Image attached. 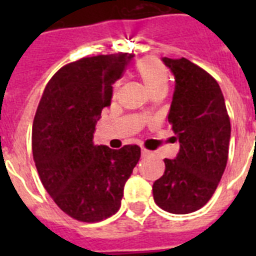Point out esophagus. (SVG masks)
<instances>
[{"instance_id": "obj_1", "label": "esophagus", "mask_w": 256, "mask_h": 256, "mask_svg": "<svg viewBox=\"0 0 256 256\" xmlns=\"http://www.w3.org/2000/svg\"><path fill=\"white\" fill-rule=\"evenodd\" d=\"M141 154H142V156H144V158H148V156L152 155V151H150V150H148V148H142Z\"/></svg>"}]
</instances>
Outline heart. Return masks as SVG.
<instances>
[{
	"mask_svg": "<svg viewBox=\"0 0 256 256\" xmlns=\"http://www.w3.org/2000/svg\"><path fill=\"white\" fill-rule=\"evenodd\" d=\"M136 76L141 79L150 94L156 91L168 90L169 73L168 69L159 58L148 56L137 61L134 65ZM116 94V88L114 90V96Z\"/></svg>",
	"mask_w": 256,
	"mask_h": 256,
	"instance_id": "obj_1",
	"label": "heart"
}]
</instances>
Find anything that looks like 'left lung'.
Masks as SVG:
<instances>
[{
    "label": "left lung",
    "instance_id": "1",
    "mask_svg": "<svg viewBox=\"0 0 256 256\" xmlns=\"http://www.w3.org/2000/svg\"><path fill=\"white\" fill-rule=\"evenodd\" d=\"M176 78L168 122L180 152L165 159L154 182L156 205L173 214L201 209L212 198L228 160L230 122L218 82L187 58H162Z\"/></svg>",
    "mask_w": 256,
    "mask_h": 256
}]
</instances>
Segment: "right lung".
Segmentation results:
<instances>
[{
	"instance_id": "add662e5",
	"label": "right lung",
	"mask_w": 256,
	"mask_h": 256,
	"mask_svg": "<svg viewBox=\"0 0 256 256\" xmlns=\"http://www.w3.org/2000/svg\"><path fill=\"white\" fill-rule=\"evenodd\" d=\"M132 54L83 58L48 80L33 120L32 150L40 182L65 214L86 223L119 210L124 184L140 158L137 144H94V126L112 104V84Z\"/></svg>"
}]
</instances>
